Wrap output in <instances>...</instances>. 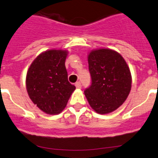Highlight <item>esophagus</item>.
<instances>
[{
	"mask_svg": "<svg viewBox=\"0 0 158 158\" xmlns=\"http://www.w3.org/2000/svg\"><path fill=\"white\" fill-rule=\"evenodd\" d=\"M75 85H76V88H77V89H80L81 86H82V85H81V82H76V84H75Z\"/></svg>",
	"mask_w": 158,
	"mask_h": 158,
	"instance_id": "34e87169",
	"label": "esophagus"
}]
</instances>
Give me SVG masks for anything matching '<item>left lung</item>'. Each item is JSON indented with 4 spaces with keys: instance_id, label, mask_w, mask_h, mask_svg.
I'll list each match as a JSON object with an SVG mask.
<instances>
[{
    "instance_id": "obj_1",
    "label": "left lung",
    "mask_w": 158,
    "mask_h": 158,
    "mask_svg": "<svg viewBox=\"0 0 158 158\" xmlns=\"http://www.w3.org/2000/svg\"><path fill=\"white\" fill-rule=\"evenodd\" d=\"M92 83L84 91L90 106L99 114L119 108L131 89V71L121 55L114 50L99 48L88 56Z\"/></svg>"
}]
</instances>
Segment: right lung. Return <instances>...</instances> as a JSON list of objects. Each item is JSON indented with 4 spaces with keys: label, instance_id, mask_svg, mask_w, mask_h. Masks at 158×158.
<instances>
[{
    "label": "right lung",
    "instance_id": "right-lung-1",
    "mask_svg": "<svg viewBox=\"0 0 158 158\" xmlns=\"http://www.w3.org/2000/svg\"><path fill=\"white\" fill-rule=\"evenodd\" d=\"M68 52L52 49L32 62L26 76V89L34 104L48 114L61 113L76 86L68 80L65 62Z\"/></svg>",
    "mask_w": 158,
    "mask_h": 158
}]
</instances>
